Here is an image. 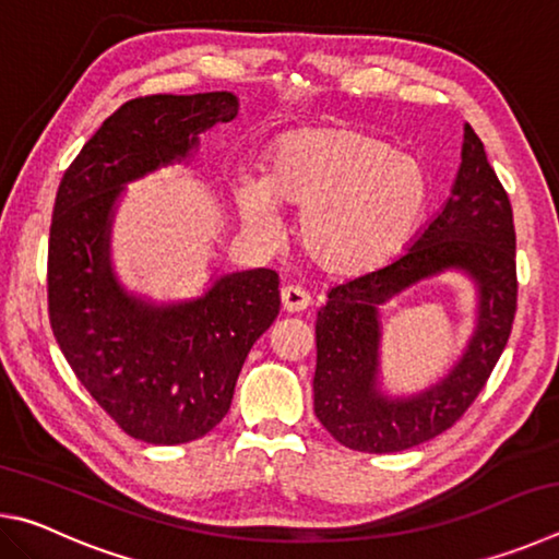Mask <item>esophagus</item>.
I'll list each match as a JSON object with an SVG mask.
<instances>
[{
	"instance_id": "obj_1",
	"label": "esophagus",
	"mask_w": 559,
	"mask_h": 559,
	"mask_svg": "<svg viewBox=\"0 0 559 559\" xmlns=\"http://www.w3.org/2000/svg\"><path fill=\"white\" fill-rule=\"evenodd\" d=\"M281 302L286 313H300V310H306L310 302H313V298H310L308 290H302L298 286H286L281 290Z\"/></svg>"
}]
</instances>
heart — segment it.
I'll return each mask as SVG.
<instances>
[{"label": "heart", "instance_id": "obj_1", "mask_svg": "<svg viewBox=\"0 0 559 559\" xmlns=\"http://www.w3.org/2000/svg\"><path fill=\"white\" fill-rule=\"evenodd\" d=\"M429 200L419 159L349 128L290 132L273 147L266 177L243 175V222L276 236L278 204L300 214V241L320 269L357 276L384 266L409 241Z\"/></svg>", "mask_w": 559, "mask_h": 559}]
</instances>
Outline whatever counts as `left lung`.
<instances>
[{
    "mask_svg": "<svg viewBox=\"0 0 559 559\" xmlns=\"http://www.w3.org/2000/svg\"><path fill=\"white\" fill-rule=\"evenodd\" d=\"M461 270L479 293L477 328L449 376L409 397L381 390L379 308L419 280ZM518 302L515 226L503 185L473 128L441 212L386 266L340 283L318 310L316 416L347 449L394 453L451 429L484 390L510 337Z\"/></svg>",
    "mask_w": 559,
    "mask_h": 559,
    "instance_id": "8db88e82",
    "label": "left lung"
}]
</instances>
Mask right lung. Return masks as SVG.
Returning <instances> with one entry per match:
<instances>
[{
  "label": "right lung",
  "mask_w": 559,
  "mask_h": 559,
  "mask_svg": "<svg viewBox=\"0 0 559 559\" xmlns=\"http://www.w3.org/2000/svg\"><path fill=\"white\" fill-rule=\"evenodd\" d=\"M236 112L229 91L128 100L56 192L46 273L53 337L100 409L157 447L200 439L229 412L246 355L278 316V273H224L200 298L153 302L112 271V219L122 189L189 163L202 132Z\"/></svg>",
  "instance_id": "add662e5"
}]
</instances>
